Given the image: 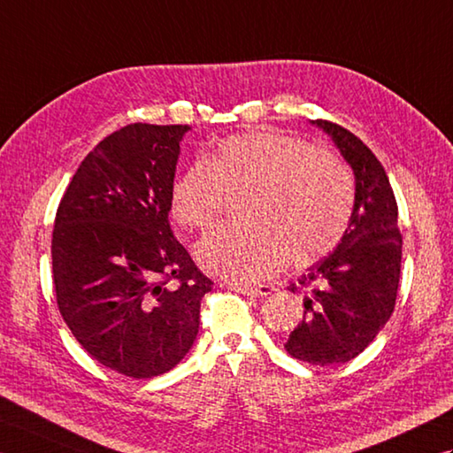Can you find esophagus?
I'll return each instance as SVG.
<instances>
[{
  "label": "esophagus",
  "instance_id": "34e87169",
  "mask_svg": "<svg viewBox=\"0 0 453 453\" xmlns=\"http://www.w3.org/2000/svg\"><path fill=\"white\" fill-rule=\"evenodd\" d=\"M230 288L250 296H269L275 290L271 285H230Z\"/></svg>",
  "mask_w": 453,
  "mask_h": 453
}]
</instances>
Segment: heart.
Returning a JSON list of instances; mask_svg holds the SVG:
<instances>
[{
	"label": "heart",
	"instance_id": "obj_1",
	"mask_svg": "<svg viewBox=\"0 0 453 453\" xmlns=\"http://www.w3.org/2000/svg\"><path fill=\"white\" fill-rule=\"evenodd\" d=\"M246 194L244 225L213 230L197 246L211 273L259 280L287 259L308 267L334 250L349 226L355 182L339 157L273 129L220 139L205 160H196L170 188L180 225L205 230L223 213L226 196Z\"/></svg>",
	"mask_w": 453,
	"mask_h": 453
}]
</instances>
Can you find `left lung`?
I'll list each match as a JSON object with an SVG mask.
<instances>
[{
	"instance_id": "1",
	"label": "left lung",
	"mask_w": 453,
	"mask_h": 453,
	"mask_svg": "<svg viewBox=\"0 0 453 453\" xmlns=\"http://www.w3.org/2000/svg\"><path fill=\"white\" fill-rule=\"evenodd\" d=\"M311 124L331 135L353 168L355 207L334 254L290 285L304 295V314L285 349L293 358L329 366L363 353L394 314L403 238L394 189L376 155L339 124Z\"/></svg>"
}]
</instances>
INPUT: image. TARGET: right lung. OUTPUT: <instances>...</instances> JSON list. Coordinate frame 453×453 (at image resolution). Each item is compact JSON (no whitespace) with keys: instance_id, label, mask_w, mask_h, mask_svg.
<instances>
[{"instance_id":"obj_1","label":"right lung","mask_w":453,"mask_h":453,"mask_svg":"<svg viewBox=\"0 0 453 453\" xmlns=\"http://www.w3.org/2000/svg\"><path fill=\"white\" fill-rule=\"evenodd\" d=\"M188 129L137 122L104 137L79 165L54 220L59 314L90 357L135 380L186 357L213 287L168 223Z\"/></svg>"}]
</instances>
